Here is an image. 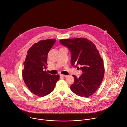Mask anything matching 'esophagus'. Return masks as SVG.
Listing matches in <instances>:
<instances>
[{
  "mask_svg": "<svg viewBox=\"0 0 127 127\" xmlns=\"http://www.w3.org/2000/svg\"><path fill=\"white\" fill-rule=\"evenodd\" d=\"M60 76H61V77H66L67 76V75H63V74H60Z\"/></svg>",
  "mask_w": 127,
  "mask_h": 127,
  "instance_id": "1",
  "label": "esophagus"
}]
</instances>
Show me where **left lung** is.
Returning <instances> with one entry per match:
<instances>
[{
	"label": "left lung",
	"instance_id": "left-lung-1",
	"mask_svg": "<svg viewBox=\"0 0 127 127\" xmlns=\"http://www.w3.org/2000/svg\"><path fill=\"white\" fill-rule=\"evenodd\" d=\"M60 42L71 52L72 65L81 66L83 73L79 78L73 75L74 82L71 90L79 96L92 95L100 86L104 74L103 60L95 45L85 38L63 39Z\"/></svg>",
	"mask_w": 127,
	"mask_h": 127
}]
</instances>
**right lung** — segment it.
I'll use <instances>...</instances> for the list:
<instances>
[{"label": "right lung", "mask_w": 127, "mask_h": 127, "mask_svg": "<svg viewBox=\"0 0 127 127\" xmlns=\"http://www.w3.org/2000/svg\"><path fill=\"white\" fill-rule=\"evenodd\" d=\"M55 39L40 40L28 50L24 68L22 71L24 81L32 93L43 97L53 91L59 74L51 75L47 72L48 54L56 42Z\"/></svg>", "instance_id": "obj_1"}]
</instances>
